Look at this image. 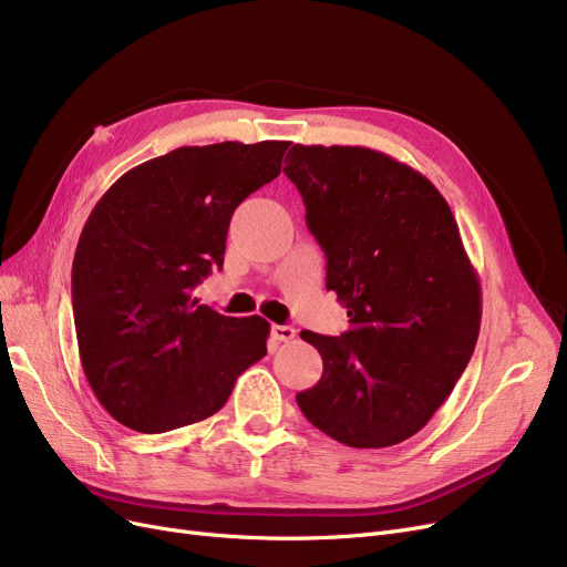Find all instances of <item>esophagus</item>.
<instances>
[{"label": "esophagus", "mask_w": 567, "mask_h": 567, "mask_svg": "<svg viewBox=\"0 0 567 567\" xmlns=\"http://www.w3.org/2000/svg\"><path fill=\"white\" fill-rule=\"evenodd\" d=\"M270 338L278 340V342H289L297 338V329L289 327V324H274L270 327Z\"/></svg>", "instance_id": "1"}]
</instances>
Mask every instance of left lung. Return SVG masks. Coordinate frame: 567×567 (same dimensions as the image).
<instances>
[{"label":"left lung","mask_w":567,"mask_h":567,"mask_svg":"<svg viewBox=\"0 0 567 567\" xmlns=\"http://www.w3.org/2000/svg\"><path fill=\"white\" fill-rule=\"evenodd\" d=\"M285 166L350 329L301 331L324 373L297 403L348 447L422 431L473 357L482 293L456 219L429 178L361 145H293ZM286 162V159H285Z\"/></svg>","instance_id":"1"}]
</instances>
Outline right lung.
<instances>
[{
	"mask_svg": "<svg viewBox=\"0 0 567 567\" xmlns=\"http://www.w3.org/2000/svg\"><path fill=\"white\" fill-rule=\"evenodd\" d=\"M287 147L185 145L127 171L90 213L71 268L73 322L85 378L120 424L202 422L266 354L264 317L219 315L192 291L223 268L236 206L278 178Z\"/></svg>",
	"mask_w": 567,
	"mask_h": 567,
	"instance_id": "right-lung-1",
	"label": "right lung"
}]
</instances>
